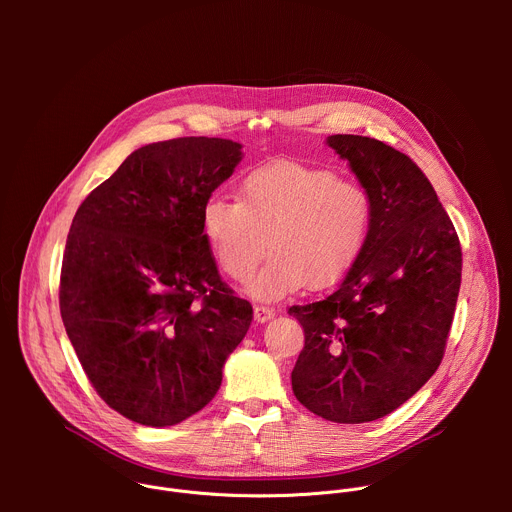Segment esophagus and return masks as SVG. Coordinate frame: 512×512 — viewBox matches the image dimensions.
<instances>
[{"label":"esophagus","mask_w":512,"mask_h":512,"mask_svg":"<svg viewBox=\"0 0 512 512\" xmlns=\"http://www.w3.org/2000/svg\"><path fill=\"white\" fill-rule=\"evenodd\" d=\"M253 314H255V320H257V322H267V320H271V318L275 316V310H273L271 306L257 304V306L253 308Z\"/></svg>","instance_id":"esophagus-1"}]
</instances>
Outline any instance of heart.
<instances>
[{"mask_svg":"<svg viewBox=\"0 0 512 512\" xmlns=\"http://www.w3.org/2000/svg\"><path fill=\"white\" fill-rule=\"evenodd\" d=\"M375 218L371 192L340 180L326 168L275 162L251 170L239 200L210 194L200 212L202 235L216 265L249 294L271 300L300 285L320 289L336 283L356 261Z\"/></svg>","mask_w":512,"mask_h":512,"instance_id":"1","label":"heart"}]
</instances>
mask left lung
Returning <instances> with one entry per match:
<instances>
[{"label":"left lung","mask_w":512,"mask_h":512,"mask_svg":"<svg viewBox=\"0 0 512 512\" xmlns=\"http://www.w3.org/2000/svg\"><path fill=\"white\" fill-rule=\"evenodd\" d=\"M375 200L367 243L326 298L291 306L306 344L291 389L336 423L389 415L437 371L462 283V247L419 166L391 145L330 135Z\"/></svg>","instance_id":"obj_1"}]
</instances>
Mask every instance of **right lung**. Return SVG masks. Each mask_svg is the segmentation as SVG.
I'll list each match as a JSON object with an SVG mask.
<instances>
[{"label":"right lung","mask_w":512,"mask_h":512,"mask_svg":"<svg viewBox=\"0 0 512 512\" xmlns=\"http://www.w3.org/2000/svg\"><path fill=\"white\" fill-rule=\"evenodd\" d=\"M241 162V143L176 137L143 145L72 218L60 316L97 395L166 427L212 401L253 308L218 273L204 200Z\"/></svg>","instance_id":"1"}]
</instances>
